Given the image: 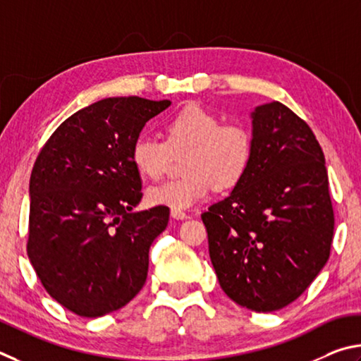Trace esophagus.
<instances>
[{
    "label": "esophagus",
    "mask_w": 361,
    "mask_h": 361,
    "mask_svg": "<svg viewBox=\"0 0 361 361\" xmlns=\"http://www.w3.org/2000/svg\"><path fill=\"white\" fill-rule=\"evenodd\" d=\"M171 217L176 219V220H184L187 219L188 216L184 212V211H177V209H171Z\"/></svg>",
    "instance_id": "34e87169"
}]
</instances>
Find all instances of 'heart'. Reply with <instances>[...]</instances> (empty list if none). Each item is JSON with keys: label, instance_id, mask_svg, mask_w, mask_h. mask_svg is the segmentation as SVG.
Listing matches in <instances>:
<instances>
[{"label": "heart", "instance_id": "obj_1", "mask_svg": "<svg viewBox=\"0 0 361 361\" xmlns=\"http://www.w3.org/2000/svg\"><path fill=\"white\" fill-rule=\"evenodd\" d=\"M166 142L139 135L131 145V161L139 174L160 177L168 168L171 152L184 157L185 177L150 185L145 201L150 206H166L184 211L209 198L216 185L230 188L247 171L252 160L250 131L241 123L222 120L200 104H188L169 118Z\"/></svg>", "mask_w": 361, "mask_h": 361}]
</instances>
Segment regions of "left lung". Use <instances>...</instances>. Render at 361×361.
<instances>
[{"label": "left lung", "instance_id": "obj_1", "mask_svg": "<svg viewBox=\"0 0 361 361\" xmlns=\"http://www.w3.org/2000/svg\"><path fill=\"white\" fill-rule=\"evenodd\" d=\"M252 160L201 219L224 292L273 312L295 301L330 257L334 216L325 157L305 120L279 101L257 106Z\"/></svg>", "mask_w": 361, "mask_h": 361}]
</instances>
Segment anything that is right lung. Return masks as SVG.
Masks as SVG:
<instances>
[{"instance_id":"obj_1","label":"right lung","mask_w":361,"mask_h":361,"mask_svg":"<svg viewBox=\"0 0 361 361\" xmlns=\"http://www.w3.org/2000/svg\"><path fill=\"white\" fill-rule=\"evenodd\" d=\"M169 99L104 98L68 117L30 177L28 258L44 288L80 317L117 311L147 279L149 249L169 220L142 198L131 145Z\"/></svg>"}]
</instances>
